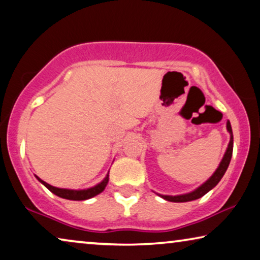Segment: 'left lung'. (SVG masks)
<instances>
[{
    "label": "left lung",
    "instance_id": "1",
    "mask_svg": "<svg viewBox=\"0 0 260 260\" xmlns=\"http://www.w3.org/2000/svg\"><path fill=\"white\" fill-rule=\"evenodd\" d=\"M226 130L228 133L230 134V141L229 144H228L226 151L224 155H223L221 162H219L218 167L216 169V171L214 172L213 175L207 180L206 182H203L201 186H199L197 189H194L190 193H186V194H181V195H162V194H158L159 197L162 198L166 201H171V202H188V201H193V200H197L202 198L203 195L208 193L209 190H211L214 188L215 186L217 185L219 182V180L223 178L224 175L225 171L229 166L230 160H231V155H233V149H234V136H233V129H231V124L230 122H226Z\"/></svg>",
    "mask_w": 260,
    "mask_h": 260
}]
</instances>
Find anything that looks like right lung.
Masks as SVG:
<instances>
[{
	"mask_svg": "<svg viewBox=\"0 0 260 260\" xmlns=\"http://www.w3.org/2000/svg\"><path fill=\"white\" fill-rule=\"evenodd\" d=\"M36 178H37L38 181L42 182L43 185L45 186L47 189L51 190L52 193L55 194L59 198L66 199V200H73V201H83V200H88V199L96 197V195H99L100 193H102V191L105 190L106 186L108 185V181H109V172H108V174L106 175V178L103 179L101 182L98 183L96 186L90 187V188H87V189L58 188V187L51 186L47 182L43 181L41 178L37 177V175H36Z\"/></svg>",
	"mask_w": 260,
	"mask_h": 260,
	"instance_id": "1",
	"label": "right lung"
}]
</instances>
